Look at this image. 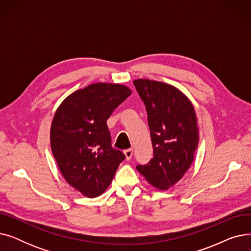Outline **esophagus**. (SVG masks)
Wrapping results in <instances>:
<instances>
[{
    "mask_svg": "<svg viewBox=\"0 0 251 251\" xmlns=\"http://www.w3.org/2000/svg\"><path fill=\"white\" fill-rule=\"evenodd\" d=\"M124 154L126 156V160L129 161L131 157H132V155H133V149H128V150L124 151Z\"/></svg>",
    "mask_w": 251,
    "mask_h": 251,
    "instance_id": "obj_1",
    "label": "esophagus"
}]
</instances>
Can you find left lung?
I'll list each match as a JSON object with an SVG mask.
<instances>
[{
	"label": "left lung",
	"mask_w": 251,
	"mask_h": 251,
	"mask_svg": "<svg viewBox=\"0 0 251 251\" xmlns=\"http://www.w3.org/2000/svg\"><path fill=\"white\" fill-rule=\"evenodd\" d=\"M146 105L153 157L137 165L152 186L169 189L186 173L199 146V127L189 99L173 85L150 79L133 81Z\"/></svg>",
	"instance_id": "obj_1"
}]
</instances>
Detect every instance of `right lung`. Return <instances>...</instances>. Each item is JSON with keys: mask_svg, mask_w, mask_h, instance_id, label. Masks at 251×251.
Instances as JSON below:
<instances>
[{"mask_svg": "<svg viewBox=\"0 0 251 251\" xmlns=\"http://www.w3.org/2000/svg\"><path fill=\"white\" fill-rule=\"evenodd\" d=\"M121 84L94 83L66 98L50 126V148L65 180L86 197L111 184L125 155L112 148L107 120L129 96Z\"/></svg>", "mask_w": 251, "mask_h": 251, "instance_id": "obj_1", "label": "right lung"}]
</instances>
